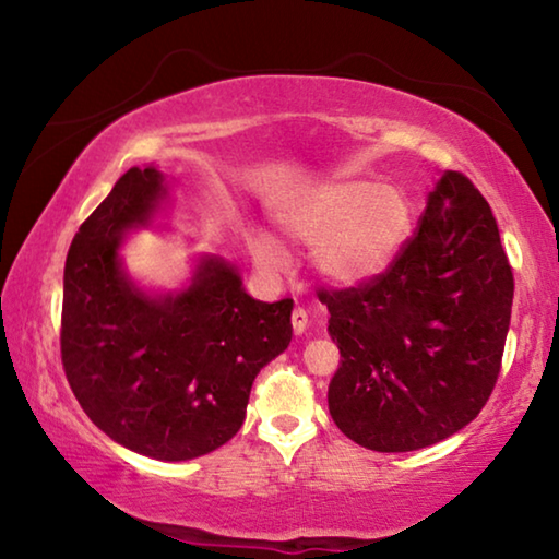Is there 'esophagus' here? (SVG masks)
Returning a JSON list of instances; mask_svg holds the SVG:
<instances>
[{
  "mask_svg": "<svg viewBox=\"0 0 559 559\" xmlns=\"http://www.w3.org/2000/svg\"><path fill=\"white\" fill-rule=\"evenodd\" d=\"M290 323H293V333H296V335L306 333V328H308V313H306V308H300V306L293 308Z\"/></svg>",
  "mask_w": 559,
  "mask_h": 559,
  "instance_id": "34e87169",
  "label": "esophagus"
}]
</instances>
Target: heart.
<instances>
[{"label":"heart","mask_w":559,"mask_h":559,"mask_svg":"<svg viewBox=\"0 0 559 559\" xmlns=\"http://www.w3.org/2000/svg\"><path fill=\"white\" fill-rule=\"evenodd\" d=\"M293 239L318 246L320 273L340 286L380 276L400 257L412 234L414 210L404 189L372 179H343L316 189L281 214ZM251 251L266 271H286L290 257L276 236L251 231Z\"/></svg>","instance_id":"1"}]
</instances>
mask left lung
I'll list each match as a JSON object with an SVG mask.
<instances>
[{"label": "left lung", "mask_w": 559, "mask_h": 559, "mask_svg": "<svg viewBox=\"0 0 559 559\" xmlns=\"http://www.w3.org/2000/svg\"><path fill=\"white\" fill-rule=\"evenodd\" d=\"M513 288L488 202L447 169L390 269L357 288L318 290L343 357L328 386L337 429L400 453L476 419L500 372Z\"/></svg>", "instance_id": "1"}]
</instances>
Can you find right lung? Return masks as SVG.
<instances>
[{
  "instance_id": "add662e5",
  "label": "right lung",
  "mask_w": 559,
  "mask_h": 559,
  "mask_svg": "<svg viewBox=\"0 0 559 559\" xmlns=\"http://www.w3.org/2000/svg\"><path fill=\"white\" fill-rule=\"evenodd\" d=\"M165 200L157 167H130L81 224L63 269L61 359L75 400L112 441L187 461L241 429L253 380L290 343L293 300L251 298L216 257L197 261L182 290L138 288L120 241Z\"/></svg>"
}]
</instances>
